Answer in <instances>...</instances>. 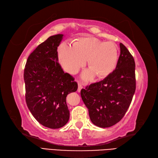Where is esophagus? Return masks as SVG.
I'll return each mask as SVG.
<instances>
[{"label": "esophagus", "instance_id": "esophagus-1", "mask_svg": "<svg viewBox=\"0 0 158 158\" xmlns=\"http://www.w3.org/2000/svg\"><path fill=\"white\" fill-rule=\"evenodd\" d=\"M78 92H80V90H81V89H82V88H83V86H82V83L80 82V81H78Z\"/></svg>", "mask_w": 158, "mask_h": 158}]
</instances>
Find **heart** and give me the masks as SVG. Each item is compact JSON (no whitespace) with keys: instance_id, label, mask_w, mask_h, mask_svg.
Masks as SVG:
<instances>
[{"instance_id":"heart-1","label":"heart","mask_w":158,"mask_h":158,"mask_svg":"<svg viewBox=\"0 0 158 158\" xmlns=\"http://www.w3.org/2000/svg\"><path fill=\"white\" fill-rule=\"evenodd\" d=\"M57 57L61 66L70 74H75L86 63L90 68L83 73L85 80L96 74L98 77L109 75L117 66L118 49L112 41H106L94 37H83L74 45L62 42L57 48Z\"/></svg>"}]
</instances>
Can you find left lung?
Segmentation results:
<instances>
[{
	"instance_id": "8db88e82",
	"label": "left lung",
	"mask_w": 158,
	"mask_h": 158,
	"mask_svg": "<svg viewBox=\"0 0 158 158\" xmlns=\"http://www.w3.org/2000/svg\"><path fill=\"white\" fill-rule=\"evenodd\" d=\"M120 49L116 69L105 79L90 84L80 92L91 121L99 127H109L120 121L135 91L134 58L121 43Z\"/></svg>"
}]
</instances>
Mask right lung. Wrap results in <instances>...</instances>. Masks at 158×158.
I'll return each mask as SVG.
<instances>
[{"label":"right lung","mask_w":158,"mask_h":158,"mask_svg":"<svg viewBox=\"0 0 158 158\" xmlns=\"http://www.w3.org/2000/svg\"><path fill=\"white\" fill-rule=\"evenodd\" d=\"M63 35L50 36L28 57L24 70L25 100L35 118L50 129L66 125L70 118L66 97L78 89L74 77L58 62L57 47Z\"/></svg>","instance_id":"add662e5"}]
</instances>
